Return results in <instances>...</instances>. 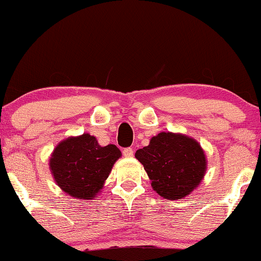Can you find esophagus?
Wrapping results in <instances>:
<instances>
[{"mask_svg":"<svg viewBox=\"0 0 261 261\" xmlns=\"http://www.w3.org/2000/svg\"><path fill=\"white\" fill-rule=\"evenodd\" d=\"M133 154H134V149L133 148L128 147V148L123 149V155L127 156V158H130V156H133Z\"/></svg>","mask_w":261,"mask_h":261,"instance_id":"34e87169","label":"esophagus"}]
</instances>
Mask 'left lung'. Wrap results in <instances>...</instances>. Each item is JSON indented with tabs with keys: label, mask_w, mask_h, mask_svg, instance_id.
Instances as JSON below:
<instances>
[{
	"label": "left lung",
	"mask_w": 261,
	"mask_h": 261,
	"mask_svg": "<svg viewBox=\"0 0 261 261\" xmlns=\"http://www.w3.org/2000/svg\"><path fill=\"white\" fill-rule=\"evenodd\" d=\"M152 189L165 199H181L198 188L206 171V156L197 140L180 133L162 132L138 149Z\"/></svg>",
	"instance_id": "8db88e82"
}]
</instances>
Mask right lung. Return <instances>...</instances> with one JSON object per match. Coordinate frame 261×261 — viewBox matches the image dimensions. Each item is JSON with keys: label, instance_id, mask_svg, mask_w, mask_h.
Listing matches in <instances>:
<instances>
[{"label": "right lung", "instance_id": "right-lung-1", "mask_svg": "<svg viewBox=\"0 0 261 261\" xmlns=\"http://www.w3.org/2000/svg\"><path fill=\"white\" fill-rule=\"evenodd\" d=\"M120 156L121 151L115 145L101 146L94 135L84 133L64 139L56 146L49 170L65 194L89 201L102 190Z\"/></svg>", "mask_w": 261, "mask_h": 261}]
</instances>
